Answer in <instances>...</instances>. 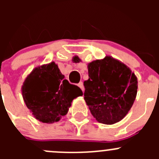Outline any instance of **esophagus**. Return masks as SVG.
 <instances>
[{
  "mask_svg": "<svg viewBox=\"0 0 159 159\" xmlns=\"http://www.w3.org/2000/svg\"><path fill=\"white\" fill-rule=\"evenodd\" d=\"M78 87L80 88V89L82 90V91H84V84H83L82 81H81V82H80V83H78Z\"/></svg>",
  "mask_w": 159,
  "mask_h": 159,
  "instance_id": "obj_1",
  "label": "esophagus"
}]
</instances>
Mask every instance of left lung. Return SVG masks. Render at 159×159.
I'll list each match as a JSON object with an SVG mask.
<instances>
[{"label":"left lung","mask_w":159,"mask_h":159,"mask_svg":"<svg viewBox=\"0 0 159 159\" xmlns=\"http://www.w3.org/2000/svg\"><path fill=\"white\" fill-rule=\"evenodd\" d=\"M72 61H81L74 56ZM89 78L84 81V98L96 121L113 125L125 117L137 95L138 79L121 61L107 55L88 64Z\"/></svg>","instance_id":"8db88e82"}]
</instances>
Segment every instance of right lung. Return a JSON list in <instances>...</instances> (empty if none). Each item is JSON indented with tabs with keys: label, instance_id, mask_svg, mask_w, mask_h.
I'll use <instances>...</instances> for the list:
<instances>
[{
	"label": "right lung",
	"instance_id": "1",
	"mask_svg": "<svg viewBox=\"0 0 159 159\" xmlns=\"http://www.w3.org/2000/svg\"><path fill=\"white\" fill-rule=\"evenodd\" d=\"M24 102L33 116L43 123L58 121L71 102L83 94L78 86L65 79L54 61L34 68L21 87Z\"/></svg>",
	"mask_w": 159,
	"mask_h": 159
}]
</instances>
